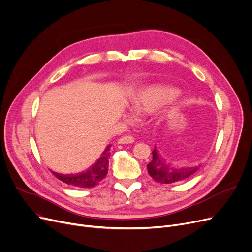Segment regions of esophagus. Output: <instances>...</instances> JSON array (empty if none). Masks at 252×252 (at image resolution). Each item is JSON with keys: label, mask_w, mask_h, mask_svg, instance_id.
<instances>
[{"label": "esophagus", "mask_w": 252, "mask_h": 252, "mask_svg": "<svg viewBox=\"0 0 252 252\" xmlns=\"http://www.w3.org/2000/svg\"><path fill=\"white\" fill-rule=\"evenodd\" d=\"M133 141H134V138H133V136L131 135H123L122 137L118 139V143L120 144H129V143H132Z\"/></svg>", "instance_id": "obj_1"}]
</instances>
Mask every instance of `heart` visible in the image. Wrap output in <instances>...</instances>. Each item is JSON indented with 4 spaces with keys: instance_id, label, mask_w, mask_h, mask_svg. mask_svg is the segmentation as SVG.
<instances>
[{
    "instance_id": "1",
    "label": "heart",
    "mask_w": 252,
    "mask_h": 252,
    "mask_svg": "<svg viewBox=\"0 0 252 252\" xmlns=\"http://www.w3.org/2000/svg\"><path fill=\"white\" fill-rule=\"evenodd\" d=\"M177 95V90L168 85L153 84L144 86L130 97L129 107L133 112L138 114L147 113L162 103L173 100Z\"/></svg>"
}]
</instances>
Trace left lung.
Returning a JSON list of instances; mask_svg holds the SVG:
<instances>
[{"mask_svg":"<svg viewBox=\"0 0 252 252\" xmlns=\"http://www.w3.org/2000/svg\"><path fill=\"white\" fill-rule=\"evenodd\" d=\"M147 171L152 178L161 184H172L184 181L191 176H193L201 167L197 165L194 167L186 168H176L170 162H167L166 159L161 158L157 147L153 151V159L147 164Z\"/></svg>","mask_w":252,"mask_h":252,"instance_id":"8db88e82","label":"left lung"}]
</instances>
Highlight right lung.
<instances>
[{"label": "right lung", "mask_w": 252, "mask_h": 252, "mask_svg": "<svg viewBox=\"0 0 252 252\" xmlns=\"http://www.w3.org/2000/svg\"><path fill=\"white\" fill-rule=\"evenodd\" d=\"M111 144H109L106 150L102 152L100 158L92 165L90 168H87L85 171H82L77 174H60V173H52L60 179L64 183L68 185H73L75 187L80 188H92L97 185L101 180L105 179V177L108 174L109 170V157H110V150Z\"/></svg>", "instance_id": "1"}]
</instances>
